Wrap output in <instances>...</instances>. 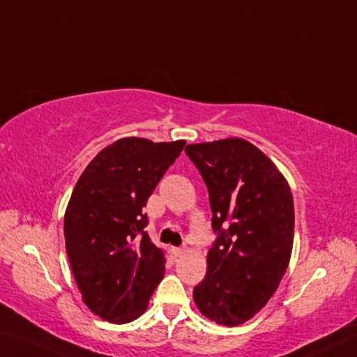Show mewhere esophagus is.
<instances>
[{"label": "esophagus", "mask_w": 357, "mask_h": 357, "mask_svg": "<svg viewBox=\"0 0 357 357\" xmlns=\"http://www.w3.org/2000/svg\"><path fill=\"white\" fill-rule=\"evenodd\" d=\"M171 251L174 254V257H180V255L185 254V248H172Z\"/></svg>", "instance_id": "1"}]
</instances>
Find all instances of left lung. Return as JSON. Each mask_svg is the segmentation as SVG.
I'll return each mask as SVG.
<instances>
[{"mask_svg": "<svg viewBox=\"0 0 357 357\" xmlns=\"http://www.w3.org/2000/svg\"><path fill=\"white\" fill-rule=\"evenodd\" d=\"M185 152L207 185L216 234L195 303L210 320L236 326L264 307L289 266L290 186L261 150L238 137L190 144Z\"/></svg>", "mask_w": 357, "mask_h": 357, "instance_id": "obj_1", "label": "left lung"}]
</instances>
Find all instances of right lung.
I'll return each mask as SVG.
<instances>
[{
	"mask_svg": "<svg viewBox=\"0 0 357 357\" xmlns=\"http://www.w3.org/2000/svg\"><path fill=\"white\" fill-rule=\"evenodd\" d=\"M183 147L185 141L123 137L103 149L75 185L66 249L83 301L103 320H136L165 276V251L144 230V207Z\"/></svg>",
	"mask_w": 357,
	"mask_h": 357,
	"instance_id": "add662e5",
	"label": "right lung"
}]
</instances>
